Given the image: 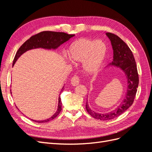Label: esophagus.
Masks as SVG:
<instances>
[{"label": "esophagus", "instance_id": "esophagus-1", "mask_svg": "<svg viewBox=\"0 0 152 152\" xmlns=\"http://www.w3.org/2000/svg\"><path fill=\"white\" fill-rule=\"evenodd\" d=\"M79 78L77 76H74L71 79V84L73 86H77L79 84Z\"/></svg>", "mask_w": 152, "mask_h": 152}]
</instances>
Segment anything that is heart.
I'll return each mask as SVG.
<instances>
[{"label":"heart","instance_id":"b5f03b06","mask_svg":"<svg viewBox=\"0 0 152 152\" xmlns=\"http://www.w3.org/2000/svg\"><path fill=\"white\" fill-rule=\"evenodd\" d=\"M107 53V46L102 40L78 39L67 49V58L72 63L82 61V68L88 75L97 73L103 64Z\"/></svg>","mask_w":152,"mask_h":152}]
</instances>
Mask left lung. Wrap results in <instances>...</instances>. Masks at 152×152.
Here are the masks:
<instances>
[{
  "label": "left lung",
  "instance_id": "1",
  "mask_svg": "<svg viewBox=\"0 0 152 152\" xmlns=\"http://www.w3.org/2000/svg\"><path fill=\"white\" fill-rule=\"evenodd\" d=\"M106 35L111 42L113 49V61L107 67H116L124 72L127 82V91L125 97L118 107L107 113H97L92 110L86 101V108L91 115L100 121L111 120L120 115L132 104L139 84L137 66L132 53L128 45L116 35L106 33Z\"/></svg>",
  "mask_w": 152,
  "mask_h": 152
}]
</instances>
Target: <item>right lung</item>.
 Wrapping results in <instances>:
<instances>
[{
	"instance_id": "add662e5",
	"label": "right lung",
	"mask_w": 152,
	"mask_h": 152,
	"mask_svg": "<svg viewBox=\"0 0 152 152\" xmlns=\"http://www.w3.org/2000/svg\"><path fill=\"white\" fill-rule=\"evenodd\" d=\"M75 35L72 34H68L64 32H56V31H42L40 33L37 34L34 36H32L31 37L27 40L26 42L23 44L21 46L18 50V51L15 55V57L14 58L13 63H12V67L15 65V63L18 60L23 54H24L25 52L28 51L31 49H39L42 48L44 49L47 50H51V49H58L61 45L63 43L66 42V41L70 40L73 37H74ZM63 86L62 89L60 91V93L59 95L58 98V105L56 112H55L53 115L49 118L45 119L43 121H36L31 119L35 122L38 123H44L48 122L50 121H52L53 119L56 118L58 115L60 113L62 107V102L60 97V94L63 92V91L65 89Z\"/></svg>"
}]
</instances>
